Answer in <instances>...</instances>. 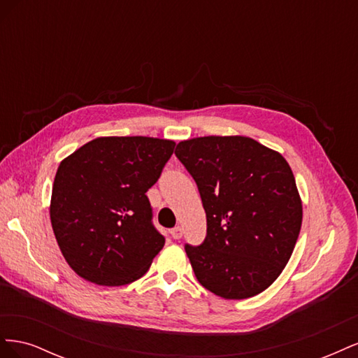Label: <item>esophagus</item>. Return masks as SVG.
Segmentation results:
<instances>
[{
    "mask_svg": "<svg viewBox=\"0 0 358 358\" xmlns=\"http://www.w3.org/2000/svg\"><path fill=\"white\" fill-rule=\"evenodd\" d=\"M170 234H171L173 239L178 241V239H180V237H182V229H180V227H175V229L170 231Z\"/></svg>",
    "mask_w": 358,
    "mask_h": 358,
    "instance_id": "1",
    "label": "esophagus"
}]
</instances>
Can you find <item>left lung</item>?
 I'll return each mask as SVG.
<instances>
[{
  "mask_svg": "<svg viewBox=\"0 0 358 358\" xmlns=\"http://www.w3.org/2000/svg\"><path fill=\"white\" fill-rule=\"evenodd\" d=\"M208 220L200 246L185 245L199 282L215 296L259 294L282 273L301 229L294 175L276 150L245 136H206L178 143Z\"/></svg>",
  "mask_w": 358,
  "mask_h": 358,
  "instance_id": "1",
  "label": "left lung"
}]
</instances>
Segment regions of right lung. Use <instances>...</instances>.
<instances>
[{"label": "right lung", "instance_id": "1", "mask_svg": "<svg viewBox=\"0 0 358 358\" xmlns=\"http://www.w3.org/2000/svg\"><path fill=\"white\" fill-rule=\"evenodd\" d=\"M167 138L96 137L64 158L50 222L69 266L85 280L119 287L142 278L164 246L146 192L173 154Z\"/></svg>", "mask_w": 358, "mask_h": 358}]
</instances>
